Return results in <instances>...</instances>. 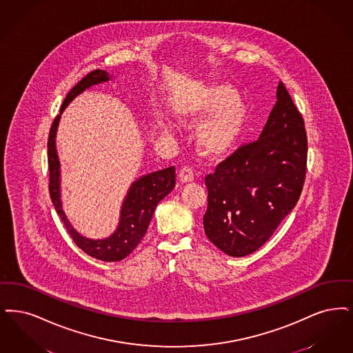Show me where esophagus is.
Listing matches in <instances>:
<instances>
[{"mask_svg":"<svg viewBox=\"0 0 353 353\" xmlns=\"http://www.w3.org/2000/svg\"><path fill=\"white\" fill-rule=\"evenodd\" d=\"M178 178L182 183H190L195 179V175H194V171L190 168V166H183L179 174H178Z\"/></svg>","mask_w":353,"mask_h":353,"instance_id":"obj_1","label":"esophagus"}]
</instances>
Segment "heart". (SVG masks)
Here are the masks:
<instances>
[{
  "mask_svg": "<svg viewBox=\"0 0 353 353\" xmlns=\"http://www.w3.org/2000/svg\"><path fill=\"white\" fill-rule=\"evenodd\" d=\"M175 117L184 126L199 125L208 118L196 141L201 153L217 158L237 143L245 126L246 110L230 85L212 84L176 108Z\"/></svg>",
  "mask_w": 353,
  "mask_h": 353,
  "instance_id": "obj_1",
  "label": "heart"
}]
</instances>
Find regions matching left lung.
I'll return each instance as SVG.
<instances>
[{
	"label": "left lung",
	"instance_id": "obj_1",
	"mask_svg": "<svg viewBox=\"0 0 353 353\" xmlns=\"http://www.w3.org/2000/svg\"><path fill=\"white\" fill-rule=\"evenodd\" d=\"M307 166L305 121L281 81L260 138L205 176L207 237L232 257L263 245L301 196Z\"/></svg>",
	"mask_w": 353,
	"mask_h": 353
}]
</instances>
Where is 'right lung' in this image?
<instances>
[{"mask_svg":"<svg viewBox=\"0 0 353 353\" xmlns=\"http://www.w3.org/2000/svg\"><path fill=\"white\" fill-rule=\"evenodd\" d=\"M110 79L107 71L94 70L87 77H83L77 85L68 92L61 104V113L55 117L51 125L48 134V170H50V196L52 204L57 210V214L61 216L64 227L68 230L72 240L83 252L97 260L105 262L121 261L129 256L139 241L145 236L149 228L150 220L153 217L154 210L157 204L163 199L175 185V168L171 166L168 169L154 171L148 175L138 178L134 183L130 185L126 198L123 200L121 207L120 223L117 230H114L109 237L103 240H92L81 236L71 225L67 216L61 208V162L57 153L55 137L61 120V112L77 97V94L84 92L87 88L105 83Z\"/></svg>","mask_w":353,"mask_h":353,"instance_id":"add662e5","label":"right lung"}]
</instances>
